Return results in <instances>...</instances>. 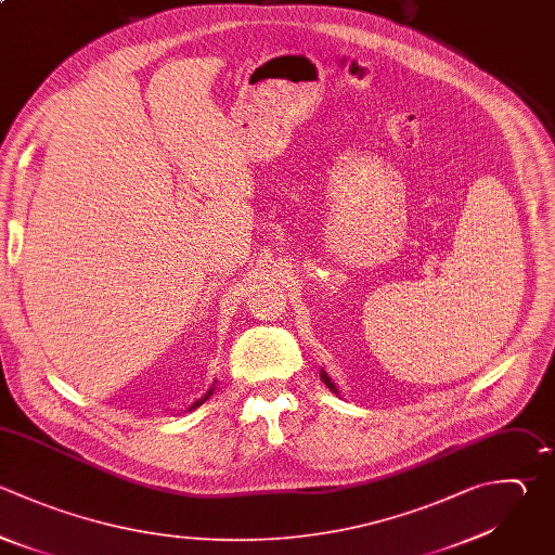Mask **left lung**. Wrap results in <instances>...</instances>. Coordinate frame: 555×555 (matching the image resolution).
Wrapping results in <instances>:
<instances>
[{
  "label": "left lung",
  "instance_id": "left-lung-1",
  "mask_svg": "<svg viewBox=\"0 0 555 555\" xmlns=\"http://www.w3.org/2000/svg\"><path fill=\"white\" fill-rule=\"evenodd\" d=\"M321 379L325 382V386H327L332 392H336V395H338V388H336V384L332 382V377L325 373V369H321Z\"/></svg>",
  "mask_w": 555,
  "mask_h": 555
}]
</instances>
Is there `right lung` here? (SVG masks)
I'll return each mask as SVG.
<instances>
[{
  "label": "right lung",
  "instance_id": "obj_1",
  "mask_svg": "<svg viewBox=\"0 0 555 555\" xmlns=\"http://www.w3.org/2000/svg\"><path fill=\"white\" fill-rule=\"evenodd\" d=\"M215 384H217V382H215ZM215 384H212V386H210V388H208V390H206V392H204L199 399H195V401H193V403H191V405H189L184 412H193L195 408H199V405H202V403H204V401H206V399H208V397L215 392Z\"/></svg>",
  "mask_w": 555,
  "mask_h": 555
}]
</instances>
